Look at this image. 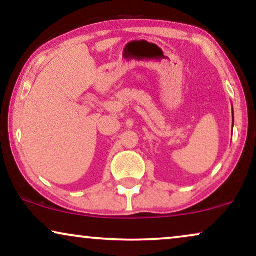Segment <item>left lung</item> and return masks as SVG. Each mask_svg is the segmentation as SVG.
Wrapping results in <instances>:
<instances>
[{
    "instance_id": "1",
    "label": "left lung",
    "mask_w": 256,
    "mask_h": 256,
    "mask_svg": "<svg viewBox=\"0 0 256 256\" xmlns=\"http://www.w3.org/2000/svg\"><path fill=\"white\" fill-rule=\"evenodd\" d=\"M233 122H234V114H233Z\"/></svg>"
}]
</instances>
